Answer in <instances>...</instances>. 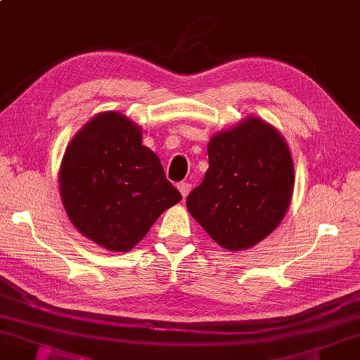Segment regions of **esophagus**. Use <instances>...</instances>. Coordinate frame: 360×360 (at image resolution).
Segmentation results:
<instances>
[{"label":"esophagus","mask_w":360,"mask_h":360,"mask_svg":"<svg viewBox=\"0 0 360 360\" xmlns=\"http://www.w3.org/2000/svg\"><path fill=\"white\" fill-rule=\"evenodd\" d=\"M178 190L181 192L182 198H187V195L190 193V190H192V184H188V182H179Z\"/></svg>","instance_id":"34e87169"}]
</instances>
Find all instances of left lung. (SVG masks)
Returning <instances> with one entry per match:
<instances>
[{"label": "left lung", "instance_id": "8db88e82", "mask_svg": "<svg viewBox=\"0 0 360 360\" xmlns=\"http://www.w3.org/2000/svg\"><path fill=\"white\" fill-rule=\"evenodd\" d=\"M209 170L187 209L221 248L255 246L285 218L294 190L292 156L267 122L246 117L207 145Z\"/></svg>", "mask_w": 360, "mask_h": 360}]
</instances>
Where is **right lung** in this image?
<instances>
[{"mask_svg":"<svg viewBox=\"0 0 360 360\" xmlns=\"http://www.w3.org/2000/svg\"><path fill=\"white\" fill-rule=\"evenodd\" d=\"M60 195L71 223L112 252H128L182 196L142 145V129L116 111L97 114L72 137L60 165Z\"/></svg>","mask_w":360,"mask_h":360,"instance_id":"add662e5","label":"right lung"}]
</instances>
